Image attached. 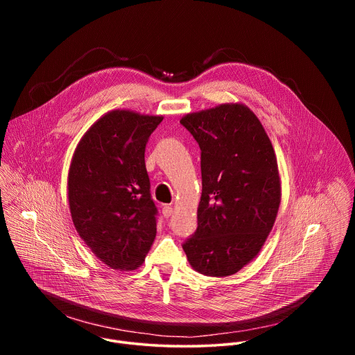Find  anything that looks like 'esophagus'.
I'll list each match as a JSON object with an SVG mask.
<instances>
[{"label":"esophagus","instance_id":"34e87169","mask_svg":"<svg viewBox=\"0 0 355 355\" xmlns=\"http://www.w3.org/2000/svg\"><path fill=\"white\" fill-rule=\"evenodd\" d=\"M163 215H164V218H170L173 215V207L171 205H164L163 207Z\"/></svg>","mask_w":355,"mask_h":355}]
</instances>
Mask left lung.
I'll list each match as a JSON object with an SVG mask.
<instances>
[{
	"instance_id": "8db88e82",
	"label": "left lung",
	"mask_w": 355,
	"mask_h": 355,
	"mask_svg": "<svg viewBox=\"0 0 355 355\" xmlns=\"http://www.w3.org/2000/svg\"><path fill=\"white\" fill-rule=\"evenodd\" d=\"M200 147L198 227L182 248L204 275L227 277L261 251L281 204L272 143L247 105L220 104L180 119Z\"/></svg>"
}]
</instances>
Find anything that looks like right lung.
<instances>
[{
	"mask_svg": "<svg viewBox=\"0 0 355 355\" xmlns=\"http://www.w3.org/2000/svg\"><path fill=\"white\" fill-rule=\"evenodd\" d=\"M162 121V115L114 110L89 126L74 150L67 177L71 219L112 270L140 267L156 237L144 148Z\"/></svg>",
	"mask_w": 355,
	"mask_h": 355,
	"instance_id": "obj_1",
	"label": "right lung"
}]
</instances>
